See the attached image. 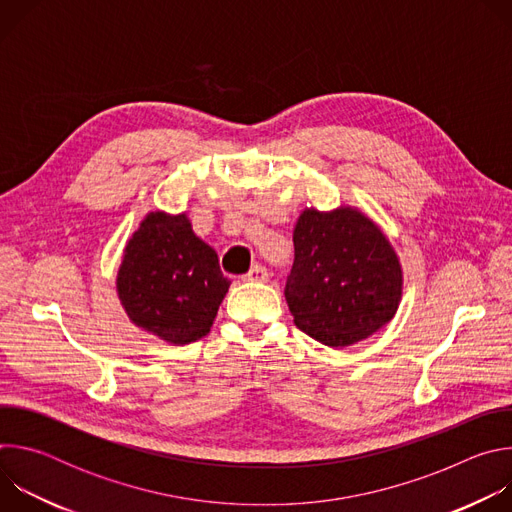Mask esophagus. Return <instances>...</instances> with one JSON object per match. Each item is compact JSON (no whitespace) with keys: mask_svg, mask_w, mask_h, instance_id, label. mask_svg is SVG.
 Wrapping results in <instances>:
<instances>
[{"mask_svg":"<svg viewBox=\"0 0 512 512\" xmlns=\"http://www.w3.org/2000/svg\"><path fill=\"white\" fill-rule=\"evenodd\" d=\"M267 279H269V271L263 265H255L247 275H243V281H267Z\"/></svg>","mask_w":512,"mask_h":512,"instance_id":"34e87169","label":"esophagus"}]
</instances>
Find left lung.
<instances>
[{"instance_id":"obj_1","label":"left lung","mask_w":512,"mask_h":512,"mask_svg":"<svg viewBox=\"0 0 512 512\" xmlns=\"http://www.w3.org/2000/svg\"><path fill=\"white\" fill-rule=\"evenodd\" d=\"M294 247L285 302L308 336L344 348L393 320L403 296V269L371 216L354 206L304 208Z\"/></svg>"}]
</instances>
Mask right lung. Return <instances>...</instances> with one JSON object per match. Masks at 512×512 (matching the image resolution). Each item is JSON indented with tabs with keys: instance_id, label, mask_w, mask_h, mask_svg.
Returning a JSON list of instances; mask_svg holds the SVG:
<instances>
[{
	"instance_id": "obj_1",
	"label": "right lung",
	"mask_w": 512,
	"mask_h": 512,
	"mask_svg": "<svg viewBox=\"0 0 512 512\" xmlns=\"http://www.w3.org/2000/svg\"><path fill=\"white\" fill-rule=\"evenodd\" d=\"M115 283L127 318L176 346L210 332L231 285L188 214L164 210L145 214L129 237Z\"/></svg>"
}]
</instances>
